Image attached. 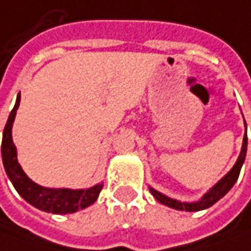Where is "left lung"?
Wrapping results in <instances>:
<instances>
[{
	"mask_svg": "<svg viewBox=\"0 0 251 251\" xmlns=\"http://www.w3.org/2000/svg\"><path fill=\"white\" fill-rule=\"evenodd\" d=\"M245 127H246V122H245ZM247 152V127L246 133L243 136V144H242V150H240V154L238 156V159L235 162V165L232 166V169L226 173L221 180H219L217 183L214 184L211 187L210 190L207 191L204 194L203 197L201 198L199 201H195V202H181V201H177V199H173V198H169L166 195H163L159 191L154 190L152 187H150V192L154 195V198L159 202V203L165 204L168 207H172V209H176V210H185V211H199L204 210L207 207H210L216 202H219L220 199L223 197H226V194L228 191L231 190L233 187V184L236 183L238 177H239L240 169L243 166V162H245V158H246Z\"/></svg>",
	"mask_w": 251,
	"mask_h": 251,
	"instance_id": "1",
	"label": "left lung"
}]
</instances>
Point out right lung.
<instances>
[{"label":"right lung","instance_id":"add662e5","mask_svg":"<svg viewBox=\"0 0 251 251\" xmlns=\"http://www.w3.org/2000/svg\"><path fill=\"white\" fill-rule=\"evenodd\" d=\"M20 104V95L16 97V103L9 114V118L5 125L1 144V155L5 172L13 184L15 190L25 202L47 213L53 214H67L82 210L96 202L103 183L96 184L85 190H70V188H47L40 184L34 183L23 172L18 162V151L12 140V126L16 117V111Z\"/></svg>","mask_w":251,"mask_h":251}]
</instances>
